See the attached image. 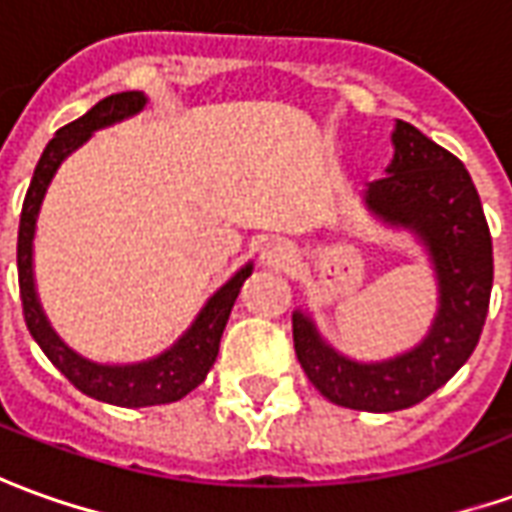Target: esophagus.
I'll list each match as a JSON object with an SVG mask.
<instances>
[{
  "label": "esophagus",
  "mask_w": 512,
  "mask_h": 512,
  "mask_svg": "<svg viewBox=\"0 0 512 512\" xmlns=\"http://www.w3.org/2000/svg\"><path fill=\"white\" fill-rule=\"evenodd\" d=\"M291 249L280 241H271V244L263 246V252H260V260H263V266L268 268H285L291 263Z\"/></svg>",
  "instance_id": "obj_1"
}]
</instances>
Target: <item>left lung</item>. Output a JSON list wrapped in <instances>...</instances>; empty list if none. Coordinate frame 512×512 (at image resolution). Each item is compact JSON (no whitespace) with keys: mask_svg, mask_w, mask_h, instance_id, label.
Masks as SVG:
<instances>
[{"mask_svg":"<svg viewBox=\"0 0 512 512\" xmlns=\"http://www.w3.org/2000/svg\"><path fill=\"white\" fill-rule=\"evenodd\" d=\"M363 199L377 219L413 230L427 246L438 277L430 332L405 355L357 363L321 341L316 324L296 310L293 349L332 405L393 413L452 380L480 341L493 285L491 230L466 166L407 121H396L393 160L382 180L368 182Z\"/></svg>","mask_w":512,"mask_h":512,"instance_id":"1","label":"left lung"}]
</instances>
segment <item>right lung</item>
Returning <instances> with one entry per match:
<instances>
[{
    "label": "right lung",
    "mask_w": 512,
    "mask_h": 512,
    "mask_svg": "<svg viewBox=\"0 0 512 512\" xmlns=\"http://www.w3.org/2000/svg\"><path fill=\"white\" fill-rule=\"evenodd\" d=\"M144 105L146 96L141 91H124V94L105 96L85 116L60 127L55 138L46 144L44 155L35 166L19 221V291L27 330L44 349V355L52 360V366L77 391L119 407L169 405V402L182 399L185 393L194 391L196 385H202L207 371L216 363L221 332L227 327V318H230L232 305L238 299V291H241L246 277L252 274V263H249L230 282H224L219 291L207 299V305L196 316L191 330L185 332L180 341L166 349L163 355L144 360V363H132V366L91 363L77 352H71L69 346L57 338L55 330L49 327L41 302H38V293H35V280H32V238H35V221H38V210L44 202L46 188L55 177V171L60 169V163L77 146L85 144L91 138V132L102 130L107 124H116L121 119H130L138 110H144Z\"/></svg>",
    "instance_id": "right-lung-1"
}]
</instances>
